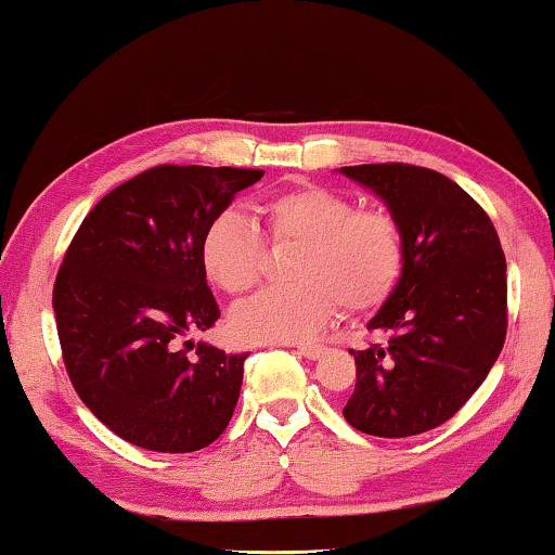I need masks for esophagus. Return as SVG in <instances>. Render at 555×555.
Wrapping results in <instances>:
<instances>
[{
	"mask_svg": "<svg viewBox=\"0 0 555 555\" xmlns=\"http://www.w3.org/2000/svg\"><path fill=\"white\" fill-rule=\"evenodd\" d=\"M295 348H297V353H302L305 358H312V361L324 353V346H319V344H297Z\"/></svg>",
	"mask_w": 555,
	"mask_h": 555,
	"instance_id": "esophagus-1",
	"label": "esophagus"
}]
</instances>
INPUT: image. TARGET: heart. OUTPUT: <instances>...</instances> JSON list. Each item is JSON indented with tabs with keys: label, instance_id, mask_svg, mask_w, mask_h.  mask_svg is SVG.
I'll return each mask as SVG.
<instances>
[{
	"label": "heart",
	"instance_id": "heart-1",
	"mask_svg": "<svg viewBox=\"0 0 555 555\" xmlns=\"http://www.w3.org/2000/svg\"><path fill=\"white\" fill-rule=\"evenodd\" d=\"M272 246H297L287 275L295 283L241 307L233 332L243 341L309 338L334 314L367 312L392 295L404 270V231L390 211L361 209L322 184H293L253 204ZM209 283L243 297L260 285L268 248L246 214L214 217L199 243Z\"/></svg>",
	"mask_w": 555,
	"mask_h": 555
}]
</instances>
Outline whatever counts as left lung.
Returning <instances> with one entry per match:
<instances>
[{
  "label": "left lung",
  "instance_id": "left-lung-1",
  "mask_svg": "<svg viewBox=\"0 0 555 555\" xmlns=\"http://www.w3.org/2000/svg\"><path fill=\"white\" fill-rule=\"evenodd\" d=\"M373 188L404 231V270L367 324L344 406L353 429L404 439L431 431L488 377L507 338V260L478 202L446 175L410 163L341 168Z\"/></svg>",
  "mask_w": 555,
  "mask_h": 555
}]
</instances>
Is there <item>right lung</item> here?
<instances>
[{
    "label": "right lung",
    "mask_w": 555,
    "mask_h": 555,
    "mask_svg": "<svg viewBox=\"0 0 555 555\" xmlns=\"http://www.w3.org/2000/svg\"><path fill=\"white\" fill-rule=\"evenodd\" d=\"M260 178L253 168L155 165L104 194L67 246L53 285L65 371L124 441L192 453L229 426L248 353L207 344L188 353L180 341L221 314L199 260L204 229Z\"/></svg>",
    "instance_id": "add662e5"
}]
</instances>
